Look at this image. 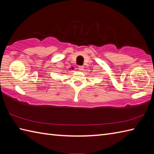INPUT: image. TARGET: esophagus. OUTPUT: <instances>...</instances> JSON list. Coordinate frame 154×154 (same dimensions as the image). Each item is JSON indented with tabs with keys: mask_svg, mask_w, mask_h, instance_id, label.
Masks as SVG:
<instances>
[{
	"mask_svg": "<svg viewBox=\"0 0 154 154\" xmlns=\"http://www.w3.org/2000/svg\"><path fill=\"white\" fill-rule=\"evenodd\" d=\"M79 69L82 71L84 69V66H83V65H80V66H79Z\"/></svg>",
	"mask_w": 154,
	"mask_h": 154,
	"instance_id": "34e87169",
	"label": "esophagus"
}]
</instances>
